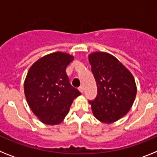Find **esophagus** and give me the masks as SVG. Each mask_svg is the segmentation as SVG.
<instances>
[{
    "instance_id": "34e87169",
    "label": "esophagus",
    "mask_w": 157,
    "mask_h": 157,
    "mask_svg": "<svg viewBox=\"0 0 157 157\" xmlns=\"http://www.w3.org/2000/svg\"><path fill=\"white\" fill-rule=\"evenodd\" d=\"M78 90H80V93H83V85H81V86H79Z\"/></svg>"
}]
</instances>
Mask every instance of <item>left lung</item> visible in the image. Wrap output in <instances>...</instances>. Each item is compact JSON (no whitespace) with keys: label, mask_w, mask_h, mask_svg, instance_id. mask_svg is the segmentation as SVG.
Listing matches in <instances>:
<instances>
[{"label":"left lung","mask_w":157,"mask_h":157,"mask_svg":"<svg viewBox=\"0 0 157 157\" xmlns=\"http://www.w3.org/2000/svg\"><path fill=\"white\" fill-rule=\"evenodd\" d=\"M91 71L97 86V96L89 101L99 121L112 123L126 115L137 94L134 77L115 57L106 52L89 55Z\"/></svg>","instance_id":"8db88e82"}]
</instances>
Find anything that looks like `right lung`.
Wrapping results in <instances>:
<instances>
[{
  "mask_svg": "<svg viewBox=\"0 0 157 157\" xmlns=\"http://www.w3.org/2000/svg\"><path fill=\"white\" fill-rule=\"evenodd\" d=\"M74 58L67 53L54 52L36 61L28 71L24 82L26 101L44 124H60L74 99L81 94L71 86L66 74V67Z\"/></svg>",
  "mask_w": 157,
  "mask_h": 157,
  "instance_id": "add662e5",
  "label": "right lung"
}]
</instances>
